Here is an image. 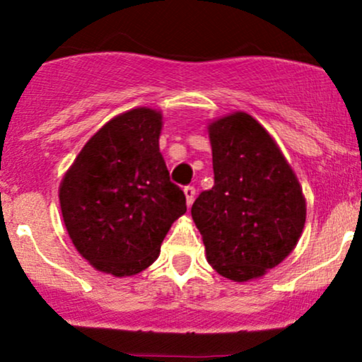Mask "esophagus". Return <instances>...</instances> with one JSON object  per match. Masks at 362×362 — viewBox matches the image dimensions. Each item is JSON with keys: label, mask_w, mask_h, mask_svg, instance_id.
<instances>
[{"label": "esophagus", "mask_w": 362, "mask_h": 362, "mask_svg": "<svg viewBox=\"0 0 362 362\" xmlns=\"http://www.w3.org/2000/svg\"><path fill=\"white\" fill-rule=\"evenodd\" d=\"M184 192H185V199H187V206L190 207V206H192L194 199H195V187L187 185L184 189Z\"/></svg>", "instance_id": "obj_1"}]
</instances>
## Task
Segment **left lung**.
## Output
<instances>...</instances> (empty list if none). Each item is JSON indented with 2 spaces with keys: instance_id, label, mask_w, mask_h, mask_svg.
<instances>
[{
  "instance_id": "1",
  "label": "left lung",
  "mask_w": 362,
  "mask_h": 362,
  "mask_svg": "<svg viewBox=\"0 0 362 362\" xmlns=\"http://www.w3.org/2000/svg\"><path fill=\"white\" fill-rule=\"evenodd\" d=\"M214 187L199 194L192 219L207 262L235 282L264 276L296 247L306 202L276 141L245 112L207 127Z\"/></svg>"
}]
</instances>
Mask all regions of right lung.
<instances>
[{
	"mask_svg": "<svg viewBox=\"0 0 362 362\" xmlns=\"http://www.w3.org/2000/svg\"><path fill=\"white\" fill-rule=\"evenodd\" d=\"M161 114L139 107L90 138L59 187L61 213L76 250L97 271L134 276L160 255L187 211L160 153Z\"/></svg>",
	"mask_w": 362,
	"mask_h": 362,
	"instance_id": "add662e5",
	"label": "right lung"
}]
</instances>
